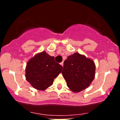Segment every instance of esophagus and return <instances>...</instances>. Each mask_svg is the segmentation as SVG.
Here are the masks:
<instances>
[{
    "mask_svg": "<svg viewBox=\"0 0 120 120\" xmlns=\"http://www.w3.org/2000/svg\"><path fill=\"white\" fill-rule=\"evenodd\" d=\"M60 64H61V65H62L63 67V65H64V63H63V61L61 62V63H60Z\"/></svg>",
    "mask_w": 120,
    "mask_h": 120,
    "instance_id": "esophagus-1",
    "label": "esophagus"
}]
</instances>
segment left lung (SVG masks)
<instances>
[{
	"label": "left lung",
	"mask_w": 120,
	"mask_h": 120,
	"mask_svg": "<svg viewBox=\"0 0 120 120\" xmlns=\"http://www.w3.org/2000/svg\"><path fill=\"white\" fill-rule=\"evenodd\" d=\"M95 71V65L93 60L74 53L64 61L62 74L67 86L77 93L90 86L94 78Z\"/></svg>",
	"instance_id": "obj_1"
}]
</instances>
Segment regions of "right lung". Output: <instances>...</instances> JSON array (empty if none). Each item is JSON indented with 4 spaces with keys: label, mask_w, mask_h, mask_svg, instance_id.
<instances>
[{
    "label": "right lung",
    "mask_w": 120,
    "mask_h": 120,
    "mask_svg": "<svg viewBox=\"0 0 120 120\" xmlns=\"http://www.w3.org/2000/svg\"><path fill=\"white\" fill-rule=\"evenodd\" d=\"M62 69L63 67L55 61L54 56L43 51L27 62L25 77L34 88L45 90L53 84V79L58 76Z\"/></svg>",
    "instance_id": "add662e5"
}]
</instances>
